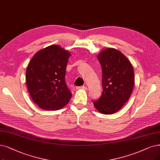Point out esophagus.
<instances>
[{
	"label": "esophagus",
	"instance_id": "34e87169",
	"mask_svg": "<svg viewBox=\"0 0 160 160\" xmlns=\"http://www.w3.org/2000/svg\"><path fill=\"white\" fill-rule=\"evenodd\" d=\"M78 90H86L87 88L86 86H81V87H78L76 88Z\"/></svg>",
	"mask_w": 160,
	"mask_h": 160
}]
</instances>
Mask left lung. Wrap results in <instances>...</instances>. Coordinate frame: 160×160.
<instances>
[{
	"label": "left lung",
	"mask_w": 160,
	"mask_h": 160,
	"mask_svg": "<svg viewBox=\"0 0 160 160\" xmlns=\"http://www.w3.org/2000/svg\"><path fill=\"white\" fill-rule=\"evenodd\" d=\"M97 57L102 66L103 92L93 104L100 113L110 115L119 111L129 100L135 73L130 61L118 50L106 48Z\"/></svg>",
	"instance_id": "1"
}]
</instances>
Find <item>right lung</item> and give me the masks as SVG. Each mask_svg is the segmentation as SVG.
Listing matches in <instances>:
<instances>
[{"label": "right lung", "mask_w": 160, "mask_h": 160, "mask_svg": "<svg viewBox=\"0 0 160 160\" xmlns=\"http://www.w3.org/2000/svg\"><path fill=\"white\" fill-rule=\"evenodd\" d=\"M69 51L58 44L38 51L26 69V84L35 103L44 110H58L72 98L66 81Z\"/></svg>", "instance_id": "right-lung-1"}]
</instances>
